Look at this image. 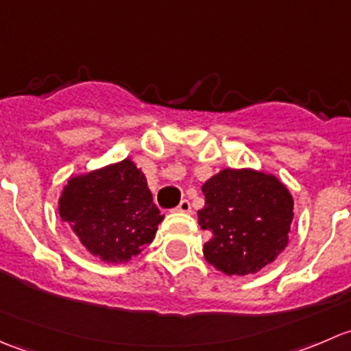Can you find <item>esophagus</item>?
<instances>
[{
    "mask_svg": "<svg viewBox=\"0 0 351 351\" xmlns=\"http://www.w3.org/2000/svg\"><path fill=\"white\" fill-rule=\"evenodd\" d=\"M176 212H183V214H190L192 212V205H190L189 200H182L178 204V207L175 208Z\"/></svg>",
    "mask_w": 351,
    "mask_h": 351,
    "instance_id": "1",
    "label": "esophagus"
}]
</instances>
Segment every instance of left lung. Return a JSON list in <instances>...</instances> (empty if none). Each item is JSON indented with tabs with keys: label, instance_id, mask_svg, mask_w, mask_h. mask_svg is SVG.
Segmentation results:
<instances>
[{
	"label": "left lung",
	"instance_id": "left-lung-1",
	"mask_svg": "<svg viewBox=\"0 0 351 351\" xmlns=\"http://www.w3.org/2000/svg\"><path fill=\"white\" fill-rule=\"evenodd\" d=\"M198 224L210 231L204 258L226 275L258 274L289 244L293 198L271 173L224 168L202 185Z\"/></svg>",
	"mask_w": 351,
	"mask_h": 351
}]
</instances>
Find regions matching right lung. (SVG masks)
I'll return each instance as SVG.
<instances>
[{"label":"right lung","mask_w":351,"mask_h":351,"mask_svg":"<svg viewBox=\"0 0 351 351\" xmlns=\"http://www.w3.org/2000/svg\"><path fill=\"white\" fill-rule=\"evenodd\" d=\"M58 204L61 221L88 253L112 265L127 263L149 246L165 219L130 158L73 175Z\"/></svg>","instance_id":"obj_1"}]
</instances>
